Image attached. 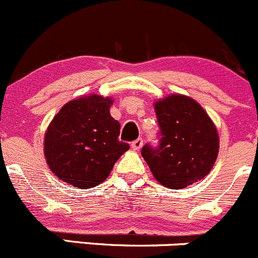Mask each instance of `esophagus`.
I'll return each mask as SVG.
<instances>
[{
    "instance_id": "obj_1",
    "label": "esophagus",
    "mask_w": 258,
    "mask_h": 258,
    "mask_svg": "<svg viewBox=\"0 0 258 258\" xmlns=\"http://www.w3.org/2000/svg\"><path fill=\"white\" fill-rule=\"evenodd\" d=\"M142 147H143V139L142 138H138L136 139V141L132 142V148H133L134 151H139Z\"/></svg>"
}]
</instances>
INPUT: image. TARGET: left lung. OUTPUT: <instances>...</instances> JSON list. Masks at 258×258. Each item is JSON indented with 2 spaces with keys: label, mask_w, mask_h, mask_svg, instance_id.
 Here are the masks:
<instances>
[{
  "label": "left lung",
  "mask_w": 258,
  "mask_h": 258,
  "mask_svg": "<svg viewBox=\"0 0 258 258\" xmlns=\"http://www.w3.org/2000/svg\"><path fill=\"white\" fill-rule=\"evenodd\" d=\"M158 146L147 143L142 156L159 183L183 188L204 178L219 151V137L209 115L187 96L171 95L154 104Z\"/></svg>",
  "instance_id": "obj_1"
}]
</instances>
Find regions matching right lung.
I'll return each mask as SVG.
<instances>
[{"label": "right lung", "mask_w": 258, "mask_h": 258, "mask_svg": "<svg viewBox=\"0 0 258 258\" xmlns=\"http://www.w3.org/2000/svg\"><path fill=\"white\" fill-rule=\"evenodd\" d=\"M112 101L92 95L66 104L51 120L44 141L49 168L71 186L90 188L106 180L129 149L119 141L120 122L110 115Z\"/></svg>", "instance_id": "right-lung-1"}]
</instances>
